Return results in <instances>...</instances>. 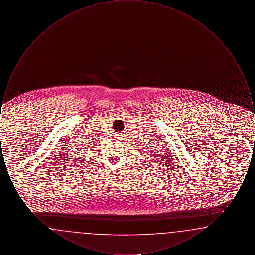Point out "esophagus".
Returning a JSON list of instances; mask_svg holds the SVG:
<instances>
[{
	"instance_id": "34e87169",
	"label": "esophagus",
	"mask_w": 255,
	"mask_h": 255,
	"mask_svg": "<svg viewBox=\"0 0 255 255\" xmlns=\"http://www.w3.org/2000/svg\"><path fill=\"white\" fill-rule=\"evenodd\" d=\"M122 136H123V134L122 133H120V134H117V138H122Z\"/></svg>"
}]
</instances>
